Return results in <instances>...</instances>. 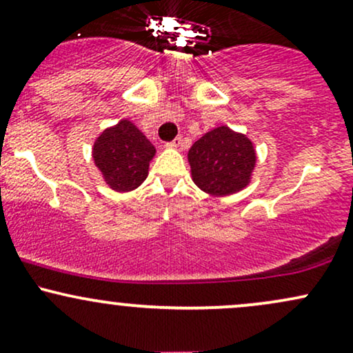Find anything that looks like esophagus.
<instances>
[{
	"label": "esophagus",
	"mask_w": 353,
	"mask_h": 353,
	"mask_svg": "<svg viewBox=\"0 0 353 353\" xmlns=\"http://www.w3.org/2000/svg\"><path fill=\"white\" fill-rule=\"evenodd\" d=\"M182 143H184V139H182V136H177L176 139L171 141V143H168L169 148H181Z\"/></svg>",
	"instance_id": "34e87169"
}]
</instances>
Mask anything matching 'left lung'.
Listing matches in <instances>:
<instances>
[{
	"mask_svg": "<svg viewBox=\"0 0 353 353\" xmlns=\"http://www.w3.org/2000/svg\"><path fill=\"white\" fill-rule=\"evenodd\" d=\"M189 164L194 182L204 192L228 196L247 185L255 165V151L245 136L221 125L192 144Z\"/></svg>",
	"mask_w": 353,
	"mask_h": 353,
	"instance_id": "1",
	"label": "left lung"
}]
</instances>
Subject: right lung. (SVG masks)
I'll use <instances>...</instances> for the list:
<instances>
[{
    "instance_id": "right-lung-1",
    "label": "right lung",
    "mask_w": 353,
    "mask_h": 353,
    "mask_svg": "<svg viewBox=\"0 0 353 353\" xmlns=\"http://www.w3.org/2000/svg\"><path fill=\"white\" fill-rule=\"evenodd\" d=\"M154 145L129 121L108 129L94 144V163L112 189H136L148 176Z\"/></svg>"
}]
</instances>
